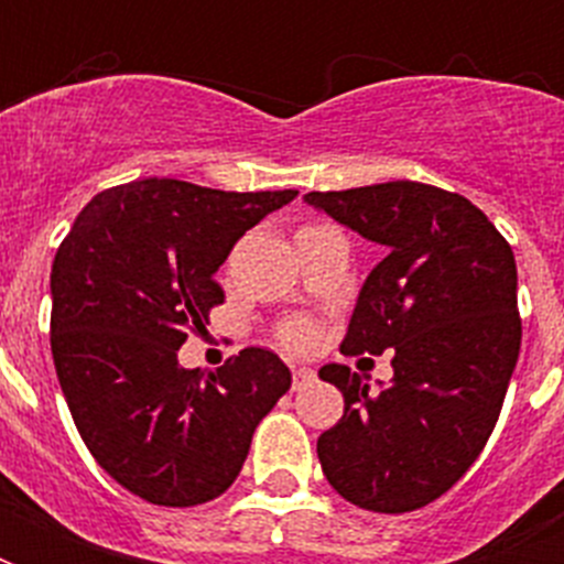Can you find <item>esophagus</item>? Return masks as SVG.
<instances>
[{
	"label": "esophagus",
	"mask_w": 564,
	"mask_h": 564,
	"mask_svg": "<svg viewBox=\"0 0 564 564\" xmlns=\"http://www.w3.org/2000/svg\"><path fill=\"white\" fill-rule=\"evenodd\" d=\"M313 383H316V371L304 369V366L292 369V389H295V392H301V389H307V386Z\"/></svg>",
	"instance_id": "34e87169"
}]
</instances>
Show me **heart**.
Wrapping results in <instances>:
<instances>
[{"label":"heart","mask_w":564,"mask_h":564,"mask_svg":"<svg viewBox=\"0 0 564 564\" xmlns=\"http://www.w3.org/2000/svg\"><path fill=\"white\" fill-rule=\"evenodd\" d=\"M310 339H313V334H310L307 325H286L281 330V343L283 348H292V351H299V348H307Z\"/></svg>","instance_id":"obj_1"}]
</instances>
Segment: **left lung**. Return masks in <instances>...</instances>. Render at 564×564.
<instances>
[{
	"instance_id": "obj_1",
	"label": "left lung",
	"mask_w": 564,
	"mask_h": 564,
	"mask_svg": "<svg viewBox=\"0 0 564 564\" xmlns=\"http://www.w3.org/2000/svg\"><path fill=\"white\" fill-rule=\"evenodd\" d=\"M304 198L386 251L339 351L394 348V380L377 394L348 366L318 371L345 398L318 436L322 471L369 512L427 507L471 468L507 398L521 351L516 254L465 195L419 181Z\"/></svg>"
}]
</instances>
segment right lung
<instances>
[{
    "label": "right lung",
    "instance_id": "right-lung-1",
    "mask_svg": "<svg viewBox=\"0 0 564 564\" xmlns=\"http://www.w3.org/2000/svg\"><path fill=\"white\" fill-rule=\"evenodd\" d=\"M295 195L131 181L96 195L57 246L48 343L61 392L93 459L137 498H219L290 389L265 348L216 371L181 369L178 348L225 301L216 269L237 239Z\"/></svg>",
    "mask_w": 564,
    "mask_h": 564
}]
</instances>
